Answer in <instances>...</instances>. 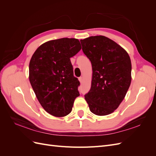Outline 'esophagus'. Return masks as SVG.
<instances>
[{
	"mask_svg": "<svg viewBox=\"0 0 156 156\" xmlns=\"http://www.w3.org/2000/svg\"><path fill=\"white\" fill-rule=\"evenodd\" d=\"M79 81H80V83H82V82H83V77H79Z\"/></svg>",
	"mask_w": 156,
	"mask_h": 156,
	"instance_id": "34e87169",
	"label": "esophagus"
}]
</instances>
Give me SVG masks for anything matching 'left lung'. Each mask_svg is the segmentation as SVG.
Here are the masks:
<instances>
[{"mask_svg":"<svg viewBox=\"0 0 156 156\" xmlns=\"http://www.w3.org/2000/svg\"><path fill=\"white\" fill-rule=\"evenodd\" d=\"M80 41L92 67L91 88L84 98L94 114L109 115L119 107L130 86L129 56L105 36H91Z\"/></svg>","mask_w":156,"mask_h":156,"instance_id":"8db88e82","label":"left lung"}]
</instances>
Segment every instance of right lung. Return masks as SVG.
<instances>
[{
	"instance_id": "right-lung-1",
	"label": "right lung",
	"mask_w": 156,
	"mask_h": 156,
	"mask_svg": "<svg viewBox=\"0 0 156 156\" xmlns=\"http://www.w3.org/2000/svg\"><path fill=\"white\" fill-rule=\"evenodd\" d=\"M81 49L78 40L64 37L45 42L32 56L30 83L41 105L51 115L69 114L80 95V83L73 76L70 58Z\"/></svg>"
}]
</instances>
